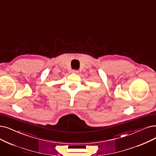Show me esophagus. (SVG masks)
I'll return each mask as SVG.
<instances>
[{
	"mask_svg": "<svg viewBox=\"0 0 156 156\" xmlns=\"http://www.w3.org/2000/svg\"><path fill=\"white\" fill-rule=\"evenodd\" d=\"M78 72H79V71H78V70H76V69H73V70L72 71V73H74V74H78Z\"/></svg>",
	"mask_w": 156,
	"mask_h": 156,
	"instance_id": "obj_1",
	"label": "esophagus"
}]
</instances>
